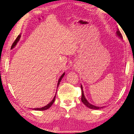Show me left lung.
<instances>
[{
	"label": "left lung",
	"mask_w": 134,
	"mask_h": 134,
	"mask_svg": "<svg viewBox=\"0 0 134 134\" xmlns=\"http://www.w3.org/2000/svg\"><path fill=\"white\" fill-rule=\"evenodd\" d=\"M116 36H117L118 37H119L121 39H122V38H123L122 36V34H121V32H120V31H119L118 29H117V30H116ZM81 101L83 102V103L85 106H87L88 108H90L91 109H94V110L100 109H102V108H104L103 106H101V107H98V106L93 105L92 104H90V103L87 101V99L85 98V96L84 94L83 87H82L81 85Z\"/></svg>",
	"instance_id": "obj_1"
}]
</instances>
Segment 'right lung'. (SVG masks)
<instances>
[{
    "label": "right lung",
    "instance_id": "obj_1",
    "mask_svg": "<svg viewBox=\"0 0 134 134\" xmlns=\"http://www.w3.org/2000/svg\"><path fill=\"white\" fill-rule=\"evenodd\" d=\"M20 37H21V35H19V36H18V37L16 38V40L14 41V42L13 43L12 45V46H11V49H12L13 48H14V47L16 46L17 43H18V42H19L20 39ZM64 75H65V73L64 72L62 75V76L60 77V78L59 79V80H58V84H57V88L58 87V86H59V84H60V82L61 80L62 79V78L63 77V76H64ZM56 94H57V92H56ZM55 97H56V94H55V96H54V98L53 99V100L51 101L49 103V104H48L47 105L44 106V107L41 108H34V109H33V110H34L43 111V110H47V109H49V108L51 107V106L53 104V103H54V101H55Z\"/></svg>",
    "mask_w": 134,
    "mask_h": 134
}]
</instances>
